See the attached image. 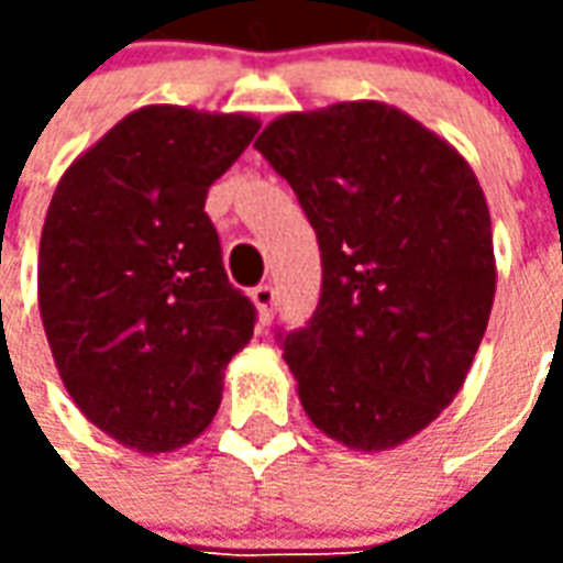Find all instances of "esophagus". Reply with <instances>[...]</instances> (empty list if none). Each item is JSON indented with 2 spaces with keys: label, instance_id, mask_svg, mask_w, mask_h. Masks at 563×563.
<instances>
[{
  "label": "esophagus",
  "instance_id": "esophagus-1",
  "mask_svg": "<svg viewBox=\"0 0 563 563\" xmlns=\"http://www.w3.org/2000/svg\"><path fill=\"white\" fill-rule=\"evenodd\" d=\"M250 298H253V305H256L258 319H262V322H268V319L274 317V305H277V292H274V286L262 283V286H256V289L250 292Z\"/></svg>",
  "mask_w": 563,
  "mask_h": 563
}]
</instances>
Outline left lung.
<instances>
[{
	"instance_id": "obj_1",
	"label": "left lung",
	"mask_w": 563,
	"mask_h": 563,
	"mask_svg": "<svg viewBox=\"0 0 563 563\" xmlns=\"http://www.w3.org/2000/svg\"><path fill=\"white\" fill-rule=\"evenodd\" d=\"M256 150L289 180L322 253V295L283 358L322 434L401 446L467 379L495 301L492 217L449 141L386 102L271 120Z\"/></svg>"
}]
</instances>
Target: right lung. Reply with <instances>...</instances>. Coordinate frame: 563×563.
<instances>
[{
    "label": "right lung",
    "instance_id": "1",
    "mask_svg": "<svg viewBox=\"0 0 563 563\" xmlns=\"http://www.w3.org/2000/svg\"><path fill=\"white\" fill-rule=\"evenodd\" d=\"M258 132L250 114L147 104L59 177L38 250V307L63 386L117 443L159 455L217 416L256 307L222 268L210 184Z\"/></svg>",
    "mask_w": 563,
    "mask_h": 563
}]
</instances>
